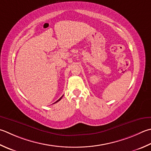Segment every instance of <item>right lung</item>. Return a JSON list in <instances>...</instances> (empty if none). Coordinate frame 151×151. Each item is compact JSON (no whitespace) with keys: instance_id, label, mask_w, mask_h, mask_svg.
<instances>
[{"instance_id":"obj_1","label":"right lung","mask_w":151,"mask_h":151,"mask_svg":"<svg viewBox=\"0 0 151 151\" xmlns=\"http://www.w3.org/2000/svg\"><path fill=\"white\" fill-rule=\"evenodd\" d=\"M62 97H63V96H61V97H60V99H59L58 100V101H55V102L54 103H57V102H58L59 101H60V100H61V98H62Z\"/></svg>"}]
</instances>
